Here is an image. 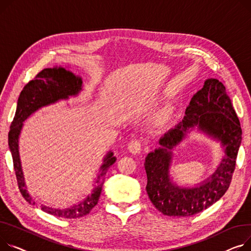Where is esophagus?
<instances>
[{"instance_id": "obj_1", "label": "esophagus", "mask_w": 251, "mask_h": 251, "mask_svg": "<svg viewBox=\"0 0 251 251\" xmlns=\"http://www.w3.org/2000/svg\"><path fill=\"white\" fill-rule=\"evenodd\" d=\"M128 150L133 154L139 153L141 151V143L138 140H132L128 144Z\"/></svg>"}]
</instances>
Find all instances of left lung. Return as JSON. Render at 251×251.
<instances>
[{
	"label": "left lung",
	"instance_id": "left-lung-1",
	"mask_svg": "<svg viewBox=\"0 0 251 251\" xmlns=\"http://www.w3.org/2000/svg\"><path fill=\"white\" fill-rule=\"evenodd\" d=\"M195 128L218 142L225 155L216 171L195 186H178L170 168L175 147ZM242 130L238 117L223 83L208 78L191 99L186 116L159 139V147L150 151L144 162L146 192L150 201L163 215L189 217L206 210L226 193L241 144Z\"/></svg>",
	"mask_w": 251,
	"mask_h": 251
}]
</instances>
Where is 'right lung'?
Wrapping results in <instances>:
<instances>
[{
	"mask_svg": "<svg viewBox=\"0 0 251 251\" xmlns=\"http://www.w3.org/2000/svg\"><path fill=\"white\" fill-rule=\"evenodd\" d=\"M82 78L71 72L68 68L53 66L41 71L35 78L29 81L22 90L17 102L16 114L10 127L8 135L9 148L13 157L14 170L18 181L19 190L26 201L31 205H37L27 191L24 174L22 170L21 158L19 153V138L24 122L29 117L43 107L55 104L59 101H65L72 97H77L82 91ZM113 151H108L103 158V163L99 170L95 187L92 194L82 201L68 207L55 208L51 206L40 205L43 212L64 219H76L86 216L98 204L100 195L104 185L105 176L110 166L116 161Z\"/></svg>",
	"mask_w": 251,
	"mask_h": 251,
	"instance_id": "1",
	"label": "right lung"
}]
</instances>
